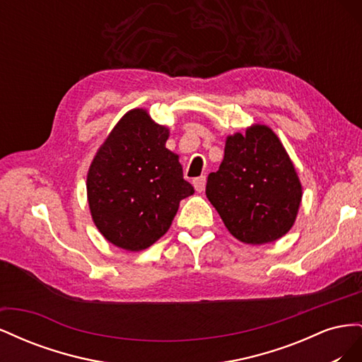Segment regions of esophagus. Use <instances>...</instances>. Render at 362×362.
<instances>
[{"label": "esophagus", "mask_w": 362, "mask_h": 362, "mask_svg": "<svg viewBox=\"0 0 362 362\" xmlns=\"http://www.w3.org/2000/svg\"><path fill=\"white\" fill-rule=\"evenodd\" d=\"M205 184H206V177H198V178H194L193 180V185H194V189H196V192H204L205 190Z\"/></svg>", "instance_id": "34e87169"}]
</instances>
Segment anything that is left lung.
<instances>
[{"label": "left lung", "instance_id": "8db88e82", "mask_svg": "<svg viewBox=\"0 0 362 362\" xmlns=\"http://www.w3.org/2000/svg\"><path fill=\"white\" fill-rule=\"evenodd\" d=\"M206 198L228 231L247 245L286 235L299 211L302 185L281 140L266 125L228 136L217 172L206 180Z\"/></svg>", "mask_w": 362, "mask_h": 362}]
</instances>
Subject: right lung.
<instances>
[{
    "label": "right lung",
    "instance_id": "obj_1",
    "mask_svg": "<svg viewBox=\"0 0 362 362\" xmlns=\"http://www.w3.org/2000/svg\"><path fill=\"white\" fill-rule=\"evenodd\" d=\"M169 129L144 108L122 116L87 173V201L96 228L115 246L139 252L168 233L181 199L193 194Z\"/></svg>",
    "mask_w": 362,
    "mask_h": 362
}]
</instances>
